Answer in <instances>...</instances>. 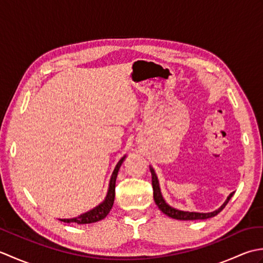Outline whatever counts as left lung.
Listing matches in <instances>:
<instances>
[{"mask_svg":"<svg viewBox=\"0 0 263 263\" xmlns=\"http://www.w3.org/2000/svg\"><path fill=\"white\" fill-rule=\"evenodd\" d=\"M150 172H152V183H153V190H154V200L156 204L158 205V208L164 212L165 215H167L171 218H174V219H180V220H197V219H206V218H211L215 217L216 215L219 214V212L225 208L226 204L228 203V201L231 200L233 197V193L230 194V197L227 198V200L224 202L219 209L214 211V212H209V214H202V212H189V211H181L172 208L168 204L165 202V200L161 197L160 190H159V184L157 181V177H156V174L154 170L150 167Z\"/></svg>","mask_w":263,"mask_h":263,"instance_id":"8db88e82","label":"left lung"}]
</instances>
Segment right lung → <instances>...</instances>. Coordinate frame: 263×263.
<instances>
[{
	"instance_id": "add662e5",
	"label": "right lung",
	"mask_w": 263,
	"mask_h": 263,
	"mask_svg": "<svg viewBox=\"0 0 263 263\" xmlns=\"http://www.w3.org/2000/svg\"><path fill=\"white\" fill-rule=\"evenodd\" d=\"M123 160H124V158H122L119 161V163H117L115 170L113 172V174H111L107 197H106L105 201H104L102 204H99L95 209L88 211V212H86V214H83V215H81L79 217L72 218V219H61V221H64V222H77V224H91V222H96V221H99V220L104 219V218L109 214L111 206H113V203H114V199H115V182H116L117 173H119V170H120V167H121V165L123 163Z\"/></svg>"
}]
</instances>
